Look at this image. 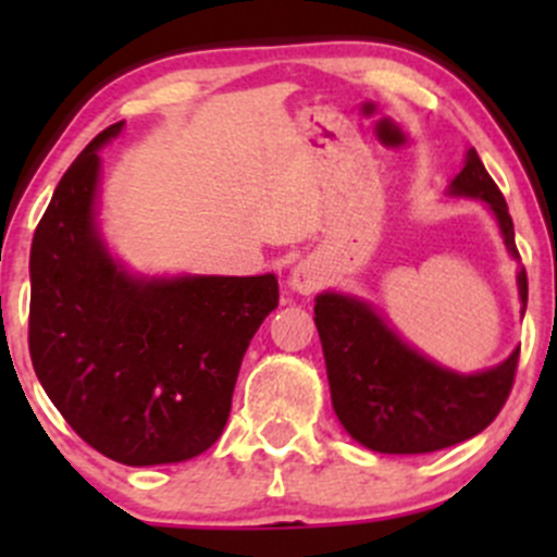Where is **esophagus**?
<instances>
[{"mask_svg": "<svg viewBox=\"0 0 557 557\" xmlns=\"http://www.w3.org/2000/svg\"><path fill=\"white\" fill-rule=\"evenodd\" d=\"M320 283H323V272H320L318 263L310 261V258L296 263L288 274V288L296 290V294H312L314 288H320Z\"/></svg>", "mask_w": 557, "mask_h": 557, "instance_id": "1", "label": "esophagus"}]
</instances>
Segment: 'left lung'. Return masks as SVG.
Returning a JSON list of instances; mask_svg holds the SVG:
<instances>
[{"mask_svg":"<svg viewBox=\"0 0 557 557\" xmlns=\"http://www.w3.org/2000/svg\"><path fill=\"white\" fill-rule=\"evenodd\" d=\"M447 196L485 201L509 256L520 261L507 201L474 148L466 153ZM518 294L525 312L528 277L522 267ZM314 325L336 418L352 440L374 453H434L471 440L496 420L512 391L520 347L498 367L455 372L401 339L369 301L339 290L314 296Z\"/></svg>","mask_w":557,"mask_h":557,"instance_id":"left-lung-1","label":"left lung"}]
</instances>
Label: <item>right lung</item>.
<instances>
[{"instance_id": "right-lung-1", "label": "right lung", "mask_w": 557, "mask_h": 557, "mask_svg": "<svg viewBox=\"0 0 557 557\" xmlns=\"http://www.w3.org/2000/svg\"><path fill=\"white\" fill-rule=\"evenodd\" d=\"M107 126L59 180L32 239L29 352L39 385L94 450L180 463L223 434L247 345L277 307L274 274H134L97 221Z\"/></svg>"}]
</instances>
